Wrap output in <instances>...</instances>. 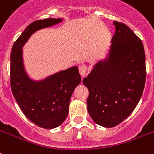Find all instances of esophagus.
Returning <instances> with one entry per match:
<instances>
[{"label":"esophagus","instance_id":"esophagus-1","mask_svg":"<svg viewBox=\"0 0 154 154\" xmlns=\"http://www.w3.org/2000/svg\"><path fill=\"white\" fill-rule=\"evenodd\" d=\"M87 71H88V68H87V66L85 65H81L79 67V73L82 77H84V76H85V74L87 73Z\"/></svg>","mask_w":154,"mask_h":154}]
</instances>
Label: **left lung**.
<instances>
[{
    "instance_id": "left-lung-1",
    "label": "left lung",
    "mask_w": 154,
    "mask_h": 154,
    "mask_svg": "<svg viewBox=\"0 0 154 154\" xmlns=\"http://www.w3.org/2000/svg\"><path fill=\"white\" fill-rule=\"evenodd\" d=\"M116 33L107 60L96 64L83 80L88 89L87 107L96 123L119 124L132 113L146 83V55L142 40L128 26L114 21Z\"/></svg>"
}]
</instances>
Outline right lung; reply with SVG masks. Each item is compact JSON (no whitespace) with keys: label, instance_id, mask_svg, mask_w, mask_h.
<instances>
[{"label":"right lung","instance_id":"right-lung-1","mask_svg":"<svg viewBox=\"0 0 154 154\" xmlns=\"http://www.w3.org/2000/svg\"><path fill=\"white\" fill-rule=\"evenodd\" d=\"M62 19H46L30 23L16 39L11 51L10 84L13 97L30 121L38 127L52 129L67 117L71 96L81 83L77 66L36 82L27 77L22 59V47L37 30L59 23Z\"/></svg>","mask_w":154,"mask_h":154}]
</instances>
